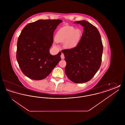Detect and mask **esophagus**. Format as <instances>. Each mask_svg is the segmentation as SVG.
I'll use <instances>...</instances> for the list:
<instances>
[{
  "mask_svg": "<svg viewBox=\"0 0 125 125\" xmlns=\"http://www.w3.org/2000/svg\"><path fill=\"white\" fill-rule=\"evenodd\" d=\"M60 57H61V59L62 60L64 59V58H65V57H64V54L63 53L61 54V55H60Z\"/></svg>",
  "mask_w": 125,
  "mask_h": 125,
  "instance_id": "obj_1",
  "label": "esophagus"
}]
</instances>
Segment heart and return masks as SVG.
Masks as SVG:
<instances>
[{
	"mask_svg": "<svg viewBox=\"0 0 125 125\" xmlns=\"http://www.w3.org/2000/svg\"><path fill=\"white\" fill-rule=\"evenodd\" d=\"M82 35V30L81 29H75L73 27L66 26L57 31L55 36V40L57 42H64V46L65 48L72 49L77 46Z\"/></svg>",
	"mask_w": 125,
	"mask_h": 125,
	"instance_id": "heart-1",
	"label": "heart"
}]
</instances>
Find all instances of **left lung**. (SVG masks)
Wrapping results in <instances>:
<instances>
[{"instance_id": "8db88e82", "label": "left lung", "mask_w": 125, "mask_h": 125, "mask_svg": "<svg viewBox=\"0 0 125 125\" xmlns=\"http://www.w3.org/2000/svg\"><path fill=\"white\" fill-rule=\"evenodd\" d=\"M74 23L84 27L81 41L76 47L61 52L65 55L67 77L74 83H85L93 77L101 66L103 45L95 26L85 21Z\"/></svg>"}]
</instances>
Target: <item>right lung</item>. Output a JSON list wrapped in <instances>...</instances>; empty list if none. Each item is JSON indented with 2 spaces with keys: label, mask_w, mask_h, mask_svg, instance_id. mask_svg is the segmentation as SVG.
I'll return each mask as SVG.
<instances>
[{
  "label": "right lung",
  "mask_w": 125,
  "mask_h": 125,
  "mask_svg": "<svg viewBox=\"0 0 125 125\" xmlns=\"http://www.w3.org/2000/svg\"><path fill=\"white\" fill-rule=\"evenodd\" d=\"M61 20H39L27 24L19 36L16 59L21 71L31 79L48 76L61 60V52L50 53L54 30Z\"/></svg>",
  "instance_id": "right-lung-1"
}]
</instances>
